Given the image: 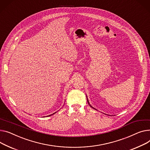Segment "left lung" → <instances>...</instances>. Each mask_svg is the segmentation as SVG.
<instances>
[{
	"label": "left lung",
	"mask_w": 150,
	"mask_h": 150,
	"mask_svg": "<svg viewBox=\"0 0 150 150\" xmlns=\"http://www.w3.org/2000/svg\"><path fill=\"white\" fill-rule=\"evenodd\" d=\"M86 97H87V103H88V105H90V106H91V107H92V108H93V109H95V110H97V109H96V108H94V107H92V105H91V104H90V103H89V102H88V99H87V95H86Z\"/></svg>",
	"instance_id": "1"
}]
</instances>
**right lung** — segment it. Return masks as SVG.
I'll use <instances>...</instances> for the list:
<instances>
[{
	"mask_svg": "<svg viewBox=\"0 0 150 150\" xmlns=\"http://www.w3.org/2000/svg\"><path fill=\"white\" fill-rule=\"evenodd\" d=\"M56 113V112H55ZM55 113H53V114H52V115H49V116H51V115H54V114H55Z\"/></svg>",
	"mask_w": 150,
	"mask_h": 150,
	"instance_id": "add662e5",
	"label": "right lung"
}]
</instances>
